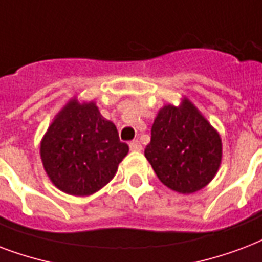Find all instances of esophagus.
Returning a JSON list of instances; mask_svg holds the SVG:
<instances>
[{
    "mask_svg": "<svg viewBox=\"0 0 262 262\" xmlns=\"http://www.w3.org/2000/svg\"><path fill=\"white\" fill-rule=\"evenodd\" d=\"M129 147H130L132 151H141V149H143V145H141V143H140L139 140L132 141L130 144H129Z\"/></svg>",
    "mask_w": 262,
    "mask_h": 262,
    "instance_id": "34e87169",
    "label": "esophagus"
}]
</instances>
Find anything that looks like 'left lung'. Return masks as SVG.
<instances>
[{
  "label": "left lung",
  "mask_w": 262,
  "mask_h": 262,
  "mask_svg": "<svg viewBox=\"0 0 262 262\" xmlns=\"http://www.w3.org/2000/svg\"><path fill=\"white\" fill-rule=\"evenodd\" d=\"M144 155L158 179L180 193L205 188L223 158L220 133L187 97L158 111Z\"/></svg>",
  "instance_id": "obj_1"
}]
</instances>
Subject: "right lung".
I'll return each instance as SVG.
<instances>
[{
	"instance_id": "1",
	"label": "right lung",
	"mask_w": 262,
	"mask_h": 262,
	"mask_svg": "<svg viewBox=\"0 0 262 262\" xmlns=\"http://www.w3.org/2000/svg\"><path fill=\"white\" fill-rule=\"evenodd\" d=\"M129 152L95 101L73 97L56 114L41 140V161L56 188L88 196L114 179Z\"/></svg>"
}]
</instances>
